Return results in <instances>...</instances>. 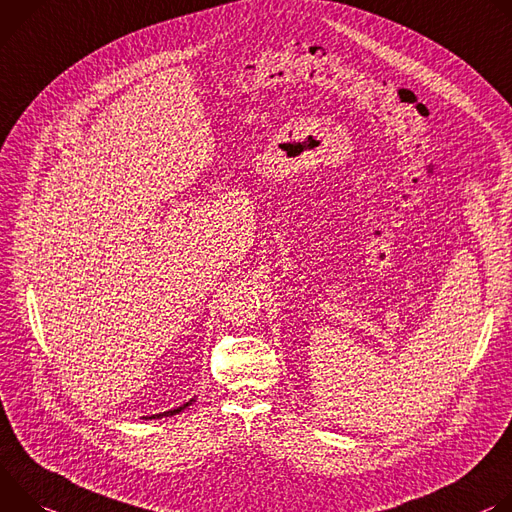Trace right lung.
I'll return each instance as SVG.
<instances>
[{
	"mask_svg": "<svg viewBox=\"0 0 512 512\" xmlns=\"http://www.w3.org/2000/svg\"><path fill=\"white\" fill-rule=\"evenodd\" d=\"M193 403V399L189 401V403H185V405H181V407H177V409H173V411H166V413H158V415H152V417H144V419H162V417H173V415H177V413H181V411H185L189 405Z\"/></svg>",
	"mask_w": 512,
	"mask_h": 512,
	"instance_id": "1",
	"label": "right lung"
}]
</instances>
